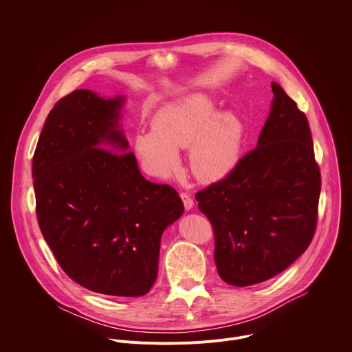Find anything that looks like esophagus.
Segmentation results:
<instances>
[{"instance_id": "obj_1", "label": "esophagus", "mask_w": 352, "mask_h": 352, "mask_svg": "<svg viewBox=\"0 0 352 352\" xmlns=\"http://www.w3.org/2000/svg\"><path fill=\"white\" fill-rule=\"evenodd\" d=\"M181 199H182V202H184L185 210H190V209L193 208V199L190 197V195L182 192V193H181Z\"/></svg>"}]
</instances>
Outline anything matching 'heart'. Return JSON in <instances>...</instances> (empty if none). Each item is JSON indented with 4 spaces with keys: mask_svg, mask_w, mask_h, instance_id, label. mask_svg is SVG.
Instances as JSON below:
<instances>
[{
    "mask_svg": "<svg viewBox=\"0 0 352 352\" xmlns=\"http://www.w3.org/2000/svg\"><path fill=\"white\" fill-rule=\"evenodd\" d=\"M243 135V124L235 114H217L213 100L196 94L162 109L153 128L136 133L135 150L148 174L164 178L179 166L177 150L189 147L193 175L214 182L235 167Z\"/></svg>",
    "mask_w": 352,
    "mask_h": 352,
    "instance_id": "b5f03b06",
    "label": "heart"
}]
</instances>
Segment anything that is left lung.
I'll list each match as a JSON object with an SVG mask.
<instances>
[{"label": "left lung", "instance_id": "1", "mask_svg": "<svg viewBox=\"0 0 352 352\" xmlns=\"http://www.w3.org/2000/svg\"><path fill=\"white\" fill-rule=\"evenodd\" d=\"M272 89L258 146L195 195L214 231L219 276L235 287L285 270L308 249L318 224L322 179L308 118L280 85Z\"/></svg>", "mask_w": 352, "mask_h": 352}]
</instances>
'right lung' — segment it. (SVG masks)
Masks as SVG:
<instances>
[{
    "label": "right lung",
    "instance_id": "add662e5",
    "mask_svg": "<svg viewBox=\"0 0 352 352\" xmlns=\"http://www.w3.org/2000/svg\"><path fill=\"white\" fill-rule=\"evenodd\" d=\"M124 97L74 90L50 111L33 156L41 234L69 278L140 296L157 278L163 231L184 213L178 192L143 178L118 128Z\"/></svg>",
    "mask_w": 352,
    "mask_h": 352
}]
</instances>
